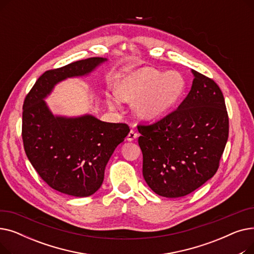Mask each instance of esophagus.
I'll return each mask as SVG.
<instances>
[{"label": "esophagus", "instance_id": "esophagus-1", "mask_svg": "<svg viewBox=\"0 0 254 254\" xmlns=\"http://www.w3.org/2000/svg\"><path fill=\"white\" fill-rule=\"evenodd\" d=\"M138 138V134L137 132L135 131V130H130L129 132H128V135H127V141H134L135 139H137Z\"/></svg>", "mask_w": 254, "mask_h": 254}]
</instances>
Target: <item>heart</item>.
<instances>
[{"instance_id": "b5f03b06", "label": "heart", "mask_w": 254, "mask_h": 254, "mask_svg": "<svg viewBox=\"0 0 254 254\" xmlns=\"http://www.w3.org/2000/svg\"><path fill=\"white\" fill-rule=\"evenodd\" d=\"M185 82L177 72L163 73L153 68H143L128 74L116 88L117 97L134 102L136 113L153 119L169 111L181 98Z\"/></svg>"}]
</instances>
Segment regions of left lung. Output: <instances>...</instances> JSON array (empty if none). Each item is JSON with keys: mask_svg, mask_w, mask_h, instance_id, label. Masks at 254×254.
Returning a JSON list of instances; mask_svg holds the SVG:
<instances>
[{"mask_svg": "<svg viewBox=\"0 0 254 254\" xmlns=\"http://www.w3.org/2000/svg\"><path fill=\"white\" fill-rule=\"evenodd\" d=\"M193 81L177 109L138 125L143 177L158 195L180 197L215 175L229 138V115L214 80L192 70Z\"/></svg>", "mask_w": 254, "mask_h": 254, "instance_id": "obj_1", "label": "left lung"}]
</instances>
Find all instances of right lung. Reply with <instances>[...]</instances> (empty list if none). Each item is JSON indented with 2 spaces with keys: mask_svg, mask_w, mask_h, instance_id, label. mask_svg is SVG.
<instances>
[{
  "mask_svg": "<svg viewBox=\"0 0 254 254\" xmlns=\"http://www.w3.org/2000/svg\"><path fill=\"white\" fill-rule=\"evenodd\" d=\"M105 61L90 58L46 71L23 102L21 136L25 154L42 180L64 194L83 197L101 188L105 167L127 136L129 127L104 123L90 115L55 117L43 99L62 80L85 75Z\"/></svg>",
  "mask_w": 254,
  "mask_h": 254,
  "instance_id": "right-lung-1",
  "label": "right lung"
}]
</instances>
